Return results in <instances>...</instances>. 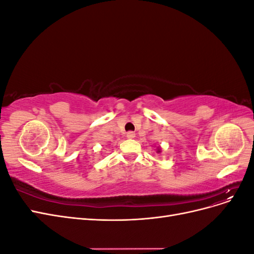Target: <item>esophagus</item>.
<instances>
[{
  "instance_id": "obj_1",
  "label": "esophagus",
  "mask_w": 254,
  "mask_h": 254,
  "mask_svg": "<svg viewBox=\"0 0 254 254\" xmlns=\"http://www.w3.org/2000/svg\"><path fill=\"white\" fill-rule=\"evenodd\" d=\"M135 136V133L133 131H129L127 132V137L128 139H133V137Z\"/></svg>"
}]
</instances>
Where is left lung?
<instances>
[{"mask_svg": "<svg viewBox=\"0 0 254 254\" xmlns=\"http://www.w3.org/2000/svg\"><path fill=\"white\" fill-rule=\"evenodd\" d=\"M157 152H158V153H159V152H161V149H160V148H158V150H157Z\"/></svg>", "mask_w": 254, "mask_h": 254, "instance_id": "obj_1", "label": "left lung"}]
</instances>
